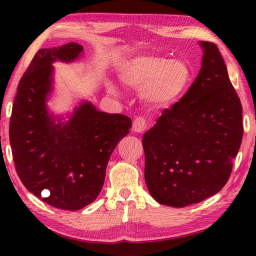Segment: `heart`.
<instances>
[{
	"label": "heart",
	"mask_w": 256,
	"mask_h": 256,
	"mask_svg": "<svg viewBox=\"0 0 256 256\" xmlns=\"http://www.w3.org/2000/svg\"><path fill=\"white\" fill-rule=\"evenodd\" d=\"M167 99H168V94L166 92H160L158 94H154V97H151L149 99V102L151 104V105L160 107V106H162V105H164V104H166Z\"/></svg>",
	"instance_id": "b5f03b06"
}]
</instances>
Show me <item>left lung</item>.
Wrapping results in <instances>:
<instances>
[{
  "instance_id": "obj_1",
  "label": "left lung",
  "mask_w": 256,
  "mask_h": 256,
  "mask_svg": "<svg viewBox=\"0 0 256 256\" xmlns=\"http://www.w3.org/2000/svg\"><path fill=\"white\" fill-rule=\"evenodd\" d=\"M82 50L68 42L37 52L19 81L8 132L26 188L47 204L71 211L96 200L110 154L132 125L128 116L98 112L90 102L76 107L66 123L48 114L52 63L71 62Z\"/></svg>"
}]
</instances>
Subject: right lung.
<instances>
[{
	"label": "right lung",
	"mask_w": 256,
	"mask_h": 256,
	"mask_svg": "<svg viewBox=\"0 0 256 256\" xmlns=\"http://www.w3.org/2000/svg\"><path fill=\"white\" fill-rule=\"evenodd\" d=\"M212 72L203 60L196 81L178 102L164 110L142 138L144 178L151 196L183 208L214 196L230 176L242 136V104L227 68L214 92L198 96Z\"/></svg>",
	"instance_id": "obj_1"
}]
</instances>
